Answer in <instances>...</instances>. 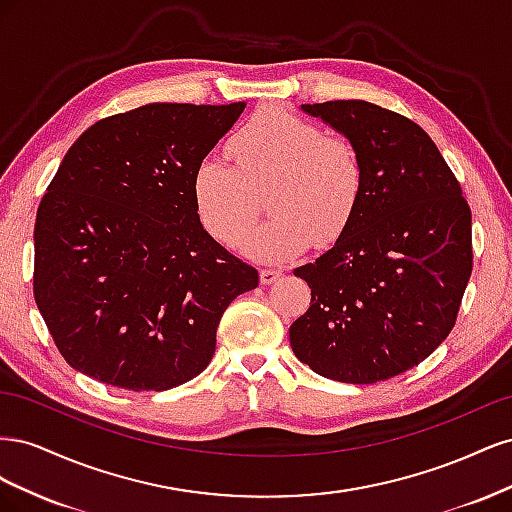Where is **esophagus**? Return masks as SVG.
<instances>
[{"label":"esophagus","mask_w":512,"mask_h":512,"mask_svg":"<svg viewBox=\"0 0 512 512\" xmlns=\"http://www.w3.org/2000/svg\"><path fill=\"white\" fill-rule=\"evenodd\" d=\"M282 277V271L280 269H260V282L265 284V286H269V284H273V282H277Z\"/></svg>","instance_id":"34e87169"}]
</instances>
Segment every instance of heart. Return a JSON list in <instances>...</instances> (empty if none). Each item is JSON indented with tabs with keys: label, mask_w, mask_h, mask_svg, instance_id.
I'll use <instances>...</instances> for the list:
<instances>
[{
	"label": "heart",
	"mask_w": 512,
	"mask_h": 512,
	"mask_svg": "<svg viewBox=\"0 0 512 512\" xmlns=\"http://www.w3.org/2000/svg\"><path fill=\"white\" fill-rule=\"evenodd\" d=\"M228 151L235 166L209 153L192 173L198 222L218 243H241L262 193L272 220L243 242V252L262 262L299 256L312 241L329 247L354 220L365 164L344 138L284 108H265L232 132Z\"/></svg>",
	"instance_id": "heart-1"
}]
</instances>
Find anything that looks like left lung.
<instances>
[{
    "mask_svg": "<svg viewBox=\"0 0 512 512\" xmlns=\"http://www.w3.org/2000/svg\"><path fill=\"white\" fill-rule=\"evenodd\" d=\"M361 153L346 232L294 275L312 288L290 346L316 374L374 384L425 361L453 331L472 273V211L429 134L365 100L303 104Z\"/></svg>",
    "mask_w": 512,
    "mask_h": 512,
    "instance_id": "obj_1",
    "label": "left lung"
}]
</instances>
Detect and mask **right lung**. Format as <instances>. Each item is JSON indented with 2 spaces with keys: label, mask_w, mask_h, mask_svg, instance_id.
<instances>
[{
  "label": "right lung",
  "mask_w": 512,
  "mask_h": 512,
  "mask_svg": "<svg viewBox=\"0 0 512 512\" xmlns=\"http://www.w3.org/2000/svg\"><path fill=\"white\" fill-rule=\"evenodd\" d=\"M153 102L87 128L34 226V297L70 367L166 391L211 363L226 307L258 271L200 226L192 173L243 113Z\"/></svg>",
  "instance_id": "1"
}]
</instances>
